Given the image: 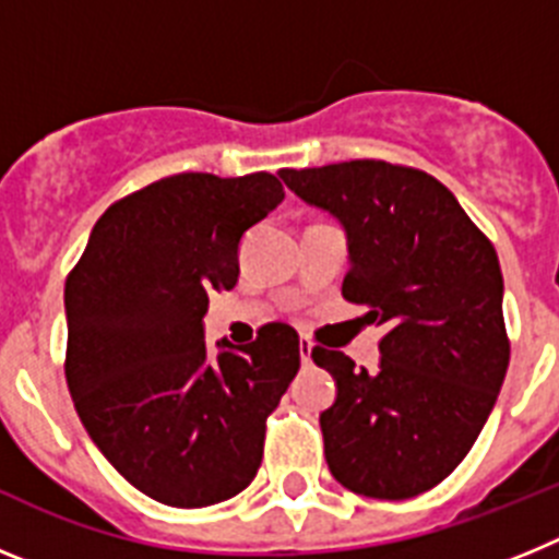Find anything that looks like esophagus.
Segmentation results:
<instances>
[{
    "mask_svg": "<svg viewBox=\"0 0 559 559\" xmlns=\"http://www.w3.org/2000/svg\"><path fill=\"white\" fill-rule=\"evenodd\" d=\"M310 353H313V347L310 344H299V358H302V367H310Z\"/></svg>",
    "mask_w": 559,
    "mask_h": 559,
    "instance_id": "34e87169",
    "label": "esophagus"
}]
</instances>
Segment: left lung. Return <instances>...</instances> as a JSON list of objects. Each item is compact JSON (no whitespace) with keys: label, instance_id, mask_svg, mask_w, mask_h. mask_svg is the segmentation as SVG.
I'll return each mask as SVG.
<instances>
[{"label":"left lung","instance_id":"left-lung-1","mask_svg":"<svg viewBox=\"0 0 559 559\" xmlns=\"http://www.w3.org/2000/svg\"><path fill=\"white\" fill-rule=\"evenodd\" d=\"M305 204L347 231L341 294L386 324L380 367L316 347L335 378L324 459L347 490L403 501L456 471L510 367L503 276L492 243L442 181L378 159L280 170Z\"/></svg>","mask_w":559,"mask_h":559}]
</instances>
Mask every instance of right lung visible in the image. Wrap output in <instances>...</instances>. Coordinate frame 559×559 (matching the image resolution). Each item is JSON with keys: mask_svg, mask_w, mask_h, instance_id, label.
I'll list each match as a JSON object with an SVG mask.
<instances>
[{"mask_svg": "<svg viewBox=\"0 0 559 559\" xmlns=\"http://www.w3.org/2000/svg\"><path fill=\"white\" fill-rule=\"evenodd\" d=\"M285 190L271 173H179L95 224L67 276V383L92 442L153 501L199 510L263 462L265 419L299 372V335L263 324L206 353L210 290L235 288L237 249Z\"/></svg>", "mask_w": 559, "mask_h": 559, "instance_id": "add662e5", "label": "right lung"}]
</instances>
